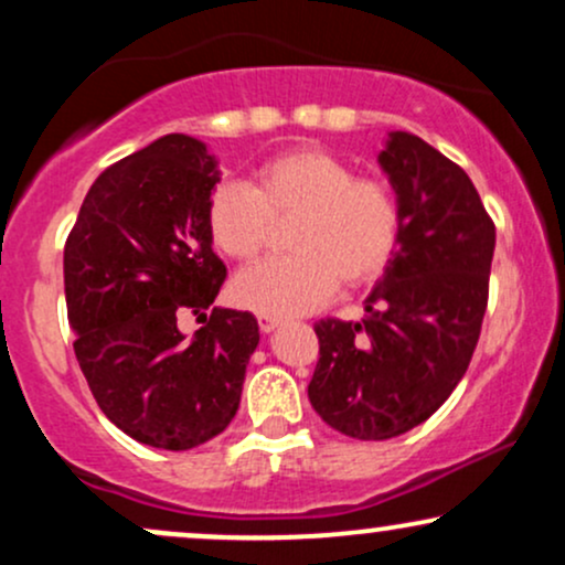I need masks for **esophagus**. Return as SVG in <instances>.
<instances>
[{
  "label": "esophagus",
  "mask_w": 565,
  "mask_h": 565,
  "mask_svg": "<svg viewBox=\"0 0 565 565\" xmlns=\"http://www.w3.org/2000/svg\"><path fill=\"white\" fill-rule=\"evenodd\" d=\"M257 323H260L263 332H274V329H278V323H281V319H276V316L260 313V316H257Z\"/></svg>",
  "instance_id": "obj_1"
}]
</instances>
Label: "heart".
I'll return each instance as SVG.
<instances>
[{"mask_svg": "<svg viewBox=\"0 0 565 565\" xmlns=\"http://www.w3.org/2000/svg\"><path fill=\"white\" fill-rule=\"evenodd\" d=\"M289 217L291 255L233 281V300L257 313H310L332 300L340 281H374L401 236L393 188L380 178H355L345 159L323 148L278 153L257 167L249 185L223 180L206 204L212 244L236 263H255L268 249L274 223Z\"/></svg>", "mask_w": 565, "mask_h": 565, "instance_id": "b5f03b06", "label": "heart"}]
</instances>
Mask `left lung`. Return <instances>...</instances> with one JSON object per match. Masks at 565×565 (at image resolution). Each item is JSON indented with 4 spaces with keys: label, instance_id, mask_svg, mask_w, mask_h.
<instances>
[{
    "label": "left lung",
    "instance_id": "obj_1",
    "mask_svg": "<svg viewBox=\"0 0 565 565\" xmlns=\"http://www.w3.org/2000/svg\"><path fill=\"white\" fill-rule=\"evenodd\" d=\"M401 236L364 321L316 323L308 398L342 436L387 440L425 423L468 372L481 337L497 228L468 172L423 138L393 132L380 153Z\"/></svg>",
    "mask_w": 565,
    "mask_h": 565
}]
</instances>
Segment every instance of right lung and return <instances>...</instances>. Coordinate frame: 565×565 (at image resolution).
<instances>
[{"label":"right lung","instance_id":"right-lung-1","mask_svg":"<svg viewBox=\"0 0 565 565\" xmlns=\"http://www.w3.org/2000/svg\"><path fill=\"white\" fill-rule=\"evenodd\" d=\"M217 180L204 142L167 135L97 174L63 249L74 353L97 406L167 451L231 425L260 342L249 310L206 316L225 281L206 225ZM183 315L202 321L191 341Z\"/></svg>","mask_w":565,"mask_h":565}]
</instances>
